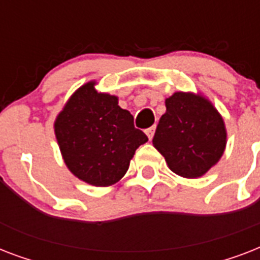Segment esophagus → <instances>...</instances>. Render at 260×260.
I'll use <instances>...</instances> for the list:
<instances>
[{
    "label": "esophagus",
    "mask_w": 260,
    "mask_h": 260,
    "mask_svg": "<svg viewBox=\"0 0 260 260\" xmlns=\"http://www.w3.org/2000/svg\"><path fill=\"white\" fill-rule=\"evenodd\" d=\"M146 134L147 136H148V139H152L154 138V134H155V126H151V128H148V129H146Z\"/></svg>",
    "instance_id": "34e87169"
}]
</instances>
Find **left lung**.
<instances>
[{
  "instance_id": "8db88e82",
  "label": "left lung",
  "mask_w": 260,
  "mask_h": 260,
  "mask_svg": "<svg viewBox=\"0 0 260 260\" xmlns=\"http://www.w3.org/2000/svg\"><path fill=\"white\" fill-rule=\"evenodd\" d=\"M152 144L179 177L200 178L217 165L226 147L224 118L201 93L175 91L166 98V113Z\"/></svg>"
}]
</instances>
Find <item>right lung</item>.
<instances>
[{"label": "right lung", "instance_id": "1", "mask_svg": "<svg viewBox=\"0 0 260 260\" xmlns=\"http://www.w3.org/2000/svg\"><path fill=\"white\" fill-rule=\"evenodd\" d=\"M90 81L71 94L55 118L54 131L67 169L91 186L114 185L148 138L134 125V116L118 97L95 89Z\"/></svg>", "mask_w": 260, "mask_h": 260}]
</instances>
